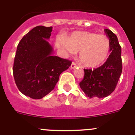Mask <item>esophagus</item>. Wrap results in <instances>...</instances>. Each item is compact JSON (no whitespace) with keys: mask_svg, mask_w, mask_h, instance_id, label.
<instances>
[{"mask_svg":"<svg viewBox=\"0 0 135 135\" xmlns=\"http://www.w3.org/2000/svg\"><path fill=\"white\" fill-rule=\"evenodd\" d=\"M70 67H71V69H74V68H76V67H77V65H76V64L75 63V62H72V63H71V66Z\"/></svg>","mask_w":135,"mask_h":135,"instance_id":"1","label":"esophagus"}]
</instances>
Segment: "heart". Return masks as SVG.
Segmentation results:
<instances>
[{
  "instance_id": "obj_1",
  "label": "heart",
  "mask_w": 135,
  "mask_h": 135,
  "mask_svg": "<svg viewBox=\"0 0 135 135\" xmlns=\"http://www.w3.org/2000/svg\"><path fill=\"white\" fill-rule=\"evenodd\" d=\"M57 46L67 54L80 51L81 63L88 68H96L108 58L110 42L105 35L82 32L74 33L68 40H58Z\"/></svg>"
}]
</instances>
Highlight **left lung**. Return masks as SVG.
Returning a JSON list of instances; mask_svg holds the SVG:
<instances>
[{
	"label": "left lung",
	"mask_w": 135,
	"mask_h": 135,
	"mask_svg": "<svg viewBox=\"0 0 135 135\" xmlns=\"http://www.w3.org/2000/svg\"><path fill=\"white\" fill-rule=\"evenodd\" d=\"M110 42L111 53L107 61L95 70L84 69V76L80 86L89 98H103L115 90L122 71L121 46L116 35L105 29Z\"/></svg>",
	"instance_id": "obj_1"
}]
</instances>
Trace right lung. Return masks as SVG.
Listing matches in <instances>:
<instances>
[{
    "instance_id": "right-lung-1",
    "label": "right lung",
    "mask_w": 135,
    "mask_h": 135,
    "mask_svg": "<svg viewBox=\"0 0 135 135\" xmlns=\"http://www.w3.org/2000/svg\"><path fill=\"white\" fill-rule=\"evenodd\" d=\"M53 27L38 26L21 38L17 48L13 73L21 93L34 99H42L54 89L59 76L71 61L53 55L46 39Z\"/></svg>"
}]
</instances>
